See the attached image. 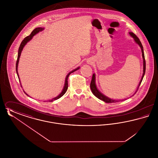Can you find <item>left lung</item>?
<instances>
[{"label": "left lung", "mask_w": 158, "mask_h": 158, "mask_svg": "<svg viewBox=\"0 0 158 158\" xmlns=\"http://www.w3.org/2000/svg\"><path fill=\"white\" fill-rule=\"evenodd\" d=\"M130 35L132 37L134 38L135 41V43L137 44H138L139 46L141 48V50H142V57H143V76L142 77V79L140 80V82L139 83V86L137 88V89H139L141 83L142 82V80H143V77L144 75L145 74V71H146V61H145V59H144V52H143V45L142 44L140 40L139 39V38L137 37L135 34L133 33V32H129ZM90 89L92 90V92L93 93V94L98 99L104 101L106 103H113V102H118V101H120V100H114L113 99H111V98H108L106 97L105 95H104L102 94H101L99 90H98L97 88V86L95 85V74H94L92 75V81H91V82H90ZM137 92V91H136ZM125 99H123L122 101H124Z\"/></svg>", "instance_id": "left-lung-1"}]
</instances>
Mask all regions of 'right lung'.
<instances>
[{
    "instance_id": "1",
    "label": "right lung",
    "mask_w": 158,
    "mask_h": 158,
    "mask_svg": "<svg viewBox=\"0 0 158 158\" xmlns=\"http://www.w3.org/2000/svg\"><path fill=\"white\" fill-rule=\"evenodd\" d=\"M44 30V28H40V27H39V28H36L35 29H34V30L32 31V32L31 33L30 35H29V36H27V37H26L23 40V41L21 42V45L19 46V50H18V58H17V60H16V73H17V75H18V79H19V75H18V62H19V57H20V56H21V52H22V50H23V47L25 45V44L30 41L31 40V39H32V37L34 36V35H35L36 34H37L38 32H39L40 31H41L42 30ZM79 69V68H77V69H75L74 70H72V72H70L69 74H68L67 76H66V80H65V83H64V88H63V89L62 90V92L60 93V95H59V96H57V97H56V98H53L52 99H51V100H49V101H49V102H52L53 101H54V100H56V99H59V98H61L65 93H66V92L68 90V77H69V76L70 75V73H73V72H74L76 70H78ZM25 94H26V95H27L25 92Z\"/></svg>"
}]
</instances>
